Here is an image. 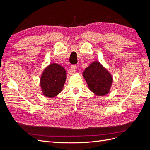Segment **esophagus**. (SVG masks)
I'll use <instances>...</instances> for the list:
<instances>
[{"instance_id": "34e87169", "label": "esophagus", "mask_w": 150, "mask_h": 150, "mask_svg": "<svg viewBox=\"0 0 150 150\" xmlns=\"http://www.w3.org/2000/svg\"><path fill=\"white\" fill-rule=\"evenodd\" d=\"M76 69H77L76 65H75V64L71 65V67H70V70H71L70 72H71V74H74V72H76Z\"/></svg>"}]
</instances>
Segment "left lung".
<instances>
[{"mask_svg":"<svg viewBox=\"0 0 150 150\" xmlns=\"http://www.w3.org/2000/svg\"><path fill=\"white\" fill-rule=\"evenodd\" d=\"M83 74L89 88L94 94L103 96L110 91L112 78L99 62H93L86 68Z\"/></svg>","mask_w":150,"mask_h":150,"instance_id":"left-lung-1","label":"left lung"}]
</instances>
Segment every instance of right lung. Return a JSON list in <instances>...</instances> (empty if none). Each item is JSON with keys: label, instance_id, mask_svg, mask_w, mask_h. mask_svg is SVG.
<instances>
[{"label": "right lung", "instance_id": "1", "mask_svg": "<svg viewBox=\"0 0 150 150\" xmlns=\"http://www.w3.org/2000/svg\"><path fill=\"white\" fill-rule=\"evenodd\" d=\"M66 79L64 67L53 63L45 69L40 78L43 94L48 98L56 96L62 90Z\"/></svg>", "mask_w": 150, "mask_h": 150}]
</instances>
